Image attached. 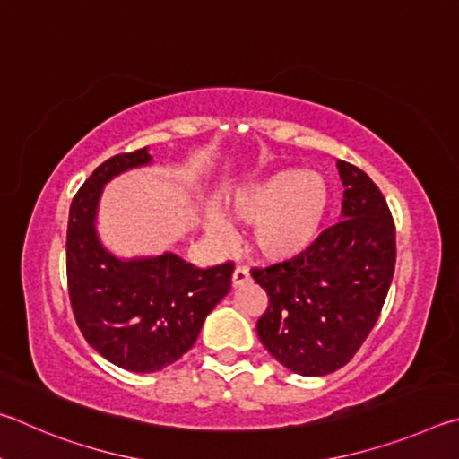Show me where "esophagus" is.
<instances>
[{"mask_svg": "<svg viewBox=\"0 0 459 459\" xmlns=\"http://www.w3.org/2000/svg\"><path fill=\"white\" fill-rule=\"evenodd\" d=\"M247 280H250V272H247V268L244 266H238L234 270V276H231V282H234V286H242L247 282Z\"/></svg>", "mask_w": 459, "mask_h": 459, "instance_id": "34e87169", "label": "esophagus"}]
</instances>
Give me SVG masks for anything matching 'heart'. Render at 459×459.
I'll return each instance as SVG.
<instances>
[{"label": "heart", "instance_id": "b5f03b06", "mask_svg": "<svg viewBox=\"0 0 459 459\" xmlns=\"http://www.w3.org/2000/svg\"><path fill=\"white\" fill-rule=\"evenodd\" d=\"M331 189L323 175L282 169L236 189L228 199V215L252 228V250L270 262H284L307 252L323 230ZM205 230L213 244L228 247L234 231L220 213L207 207Z\"/></svg>", "mask_w": 459, "mask_h": 459}]
</instances>
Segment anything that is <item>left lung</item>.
Here are the masks:
<instances>
[{
  "mask_svg": "<svg viewBox=\"0 0 459 459\" xmlns=\"http://www.w3.org/2000/svg\"><path fill=\"white\" fill-rule=\"evenodd\" d=\"M344 185L341 221L307 252L252 278L268 292L258 320L264 347L292 373L323 377L355 357L373 331L395 272V223L379 187L336 160Z\"/></svg>",
  "mask_w": 459,
  "mask_h": 459,
  "instance_id": "left-lung-1",
  "label": "left lung"
}]
</instances>
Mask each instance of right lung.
<instances>
[{
  "label": "right lung",
  "mask_w": 459,
  "mask_h": 459,
  "mask_svg": "<svg viewBox=\"0 0 459 459\" xmlns=\"http://www.w3.org/2000/svg\"><path fill=\"white\" fill-rule=\"evenodd\" d=\"M149 149L104 160L72 199L66 234L70 304L86 342L112 365L155 373L195 344L201 326L231 288L234 264L195 268L173 252L123 260L96 234L104 185L149 165Z\"/></svg>",
  "instance_id": "right-lung-1"
}]
</instances>
